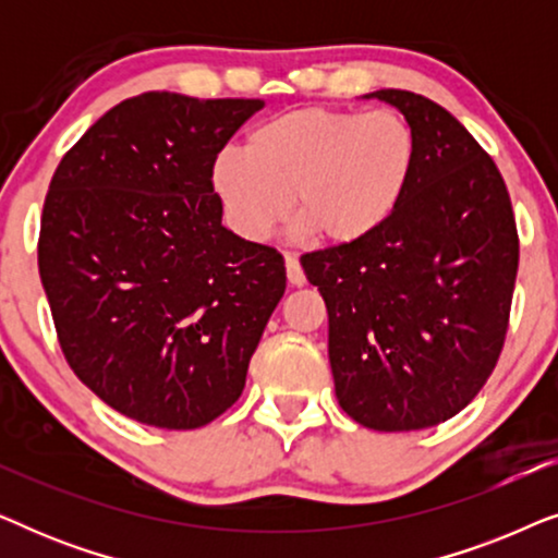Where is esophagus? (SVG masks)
I'll list each match as a JSON object with an SVG mask.
<instances>
[{"label":"esophagus","mask_w":558,"mask_h":558,"mask_svg":"<svg viewBox=\"0 0 558 558\" xmlns=\"http://www.w3.org/2000/svg\"><path fill=\"white\" fill-rule=\"evenodd\" d=\"M284 266H287L289 284H292V287H304V281H307V277H304V269H302L300 258H296L294 254H284Z\"/></svg>","instance_id":"obj_1"}]
</instances>
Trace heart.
<instances>
[{
	"label": "heart",
	"mask_w": 558,
	"mask_h": 558,
	"mask_svg": "<svg viewBox=\"0 0 558 558\" xmlns=\"http://www.w3.org/2000/svg\"><path fill=\"white\" fill-rule=\"evenodd\" d=\"M416 159V132L399 111L304 106L256 126L246 149H220L210 187L243 241L271 239L294 208L302 231L353 246L399 210Z\"/></svg>",
	"instance_id": "b5f03b06"
}]
</instances>
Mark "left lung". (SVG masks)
I'll return each instance as SVG.
<instances>
[{
  "instance_id": "left-lung-1",
  "label": "left lung",
  "mask_w": 558,
  "mask_h": 558,
  "mask_svg": "<svg viewBox=\"0 0 558 558\" xmlns=\"http://www.w3.org/2000/svg\"><path fill=\"white\" fill-rule=\"evenodd\" d=\"M378 98L411 121L418 159L391 220L361 243L302 256L330 317L342 411L376 432L437 426L498 363L518 231L498 167L447 109L399 88Z\"/></svg>"
}]
</instances>
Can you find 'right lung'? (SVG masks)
I'll return each mask as SVG.
<instances>
[{"mask_svg": "<svg viewBox=\"0 0 558 558\" xmlns=\"http://www.w3.org/2000/svg\"><path fill=\"white\" fill-rule=\"evenodd\" d=\"M262 98L149 90L60 159L37 264L60 348L104 403L159 429L231 409L287 289L277 248L220 223L210 165Z\"/></svg>", "mask_w": 558, "mask_h": 558, "instance_id": "1", "label": "right lung"}]
</instances>
